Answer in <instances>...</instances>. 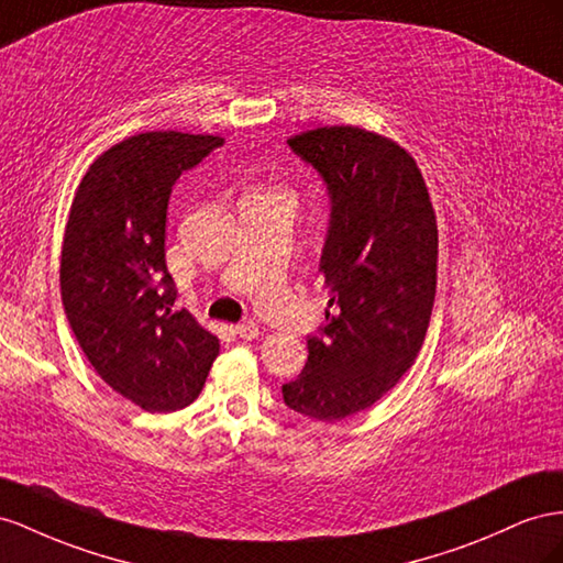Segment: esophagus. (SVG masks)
Here are the masks:
<instances>
[{
    "label": "esophagus",
    "instance_id": "34e87169",
    "mask_svg": "<svg viewBox=\"0 0 563 563\" xmlns=\"http://www.w3.org/2000/svg\"><path fill=\"white\" fill-rule=\"evenodd\" d=\"M234 333H236L239 339L253 341V339L257 336V324H255V322H241V324H236V327H234Z\"/></svg>",
    "mask_w": 563,
    "mask_h": 563
}]
</instances>
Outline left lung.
<instances>
[{"mask_svg":"<svg viewBox=\"0 0 563 563\" xmlns=\"http://www.w3.org/2000/svg\"><path fill=\"white\" fill-rule=\"evenodd\" d=\"M288 146L331 201L319 257L331 310L282 393L294 412L339 421L382 400L421 351L435 298V212L415 158L382 134L317 128Z\"/></svg>","mask_w":563,"mask_h":563,"instance_id":"obj_1","label":"left lung"}]
</instances>
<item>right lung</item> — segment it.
Listing matches in <instances>:
<instances>
[{
  "instance_id": "1",
  "label": "right lung",
  "mask_w": 563,
  "mask_h": 563,
  "mask_svg": "<svg viewBox=\"0 0 563 563\" xmlns=\"http://www.w3.org/2000/svg\"><path fill=\"white\" fill-rule=\"evenodd\" d=\"M222 136L142 132L89 165L60 249V300L97 374L146 412L199 398L220 341L187 310L165 265L175 181Z\"/></svg>"
}]
</instances>
